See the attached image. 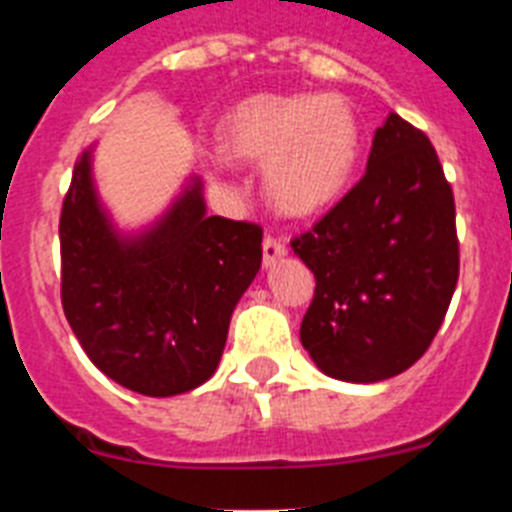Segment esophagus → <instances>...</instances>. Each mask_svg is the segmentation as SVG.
Here are the masks:
<instances>
[{
  "instance_id": "1",
  "label": "esophagus",
  "mask_w": 512,
  "mask_h": 512,
  "mask_svg": "<svg viewBox=\"0 0 512 512\" xmlns=\"http://www.w3.org/2000/svg\"><path fill=\"white\" fill-rule=\"evenodd\" d=\"M284 253H287V246H284L279 238H271V235H266L264 238V266L266 269L277 264L279 259H284Z\"/></svg>"
}]
</instances>
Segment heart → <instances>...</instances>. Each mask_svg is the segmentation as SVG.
<instances>
[{
  "label": "heart",
  "mask_w": 512,
  "mask_h": 512,
  "mask_svg": "<svg viewBox=\"0 0 512 512\" xmlns=\"http://www.w3.org/2000/svg\"><path fill=\"white\" fill-rule=\"evenodd\" d=\"M233 161L261 164L269 202L287 215L325 210L346 192L361 156V125L338 94H253L217 125Z\"/></svg>",
  "instance_id": "1"
}]
</instances>
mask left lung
Returning <instances> with one entry per match:
<instances>
[{
    "mask_svg": "<svg viewBox=\"0 0 512 512\" xmlns=\"http://www.w3.org/2000/svg\"><path fill=\"white\" fill-rule=\"evenodd\" d=\"M454 220L436 148L390 112L359 184L292 241L315 274L300 341L320 372L382 382L428 351L459 279Z\"/></svg>",
    "mask_w": 512,
    "mask_h": 512,
    "instance_id": "left-lung-1",
    "label": "left lung"
}]
</instances>
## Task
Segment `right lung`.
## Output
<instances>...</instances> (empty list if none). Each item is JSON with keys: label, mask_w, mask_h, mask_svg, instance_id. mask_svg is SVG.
Here are the masks:
<instances>
[{"label": "right lung", "mask_w": 512, "mask_h": 512, "mask_svg": "<svg viewBox=\"0 0 512 512\" xmlns=\"http://www.w3.org/2000/svg\"><path fill=\"white\" fill-rule=\"evenodd\" d=\"M76 158L61 210V300L92 364L125 390L171 397L215 374L235 305L261 269V228L207 215L200 176L125 233Z\"/></svg>", "instance_id": "obj_1"}]
</instances>
